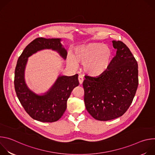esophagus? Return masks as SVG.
I'll use <instances>...</instances> for the list:
<instances>
[{"mask_svg":"<svg viewBox=\"0 0 155 155\" xmlns=\"http://www.w3.org/2000/svg\"><path fill=\"white\" fill-rule=\"evenodd\" d=\"M83 80H84V78L83 77L81 76V75H79L78 76V81H79V83L80 84H81L83 82Z\"/></svg>","mask_w":155,"mask_h":155,"instance_id":"1","label":"esophagus"}]
</instances>
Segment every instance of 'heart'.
Masks as SVG:
<instances>
[{"label":"heart","instance_id":"obj_1","mask_svg":"<svg viewBox=\"0 0 155 155\" xmlns=\"http://www.w3.org/2000/svg\"><path fill=\"white\" fill-rule=\"evenodd\" d=\"M112 59V51L109 47L102 43H91L78 47L69 63L74 68L77 63L84 64V70L88 75L98 76L108 69Z\"/></svg>","mask_w":155,"mask_h":155}]
</instances>
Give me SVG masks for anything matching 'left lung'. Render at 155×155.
<instances>
[{"mask_svg": "<svg viewBox=\"0 0 155 155\" xmlns=\"http://www.w3.org/2000/svg\"><path fill=\"white\" fill-rule=\"evenodd\" d=\"M112 42L117 55L108 70L99 77L86 76L83 83L86 108L99 121L123 115L131 105L139 84L138 64L133 54L123 41Z\"/></svg>", "mask_w": 155, "mask_h": 155, "instance_id": "left-lung-1", "label": "left lung"}]
</instances>
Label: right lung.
<instances>
[{"label": "right lung", "instance_id": "right-lung-1", "mask_svg": "<svg viewBox=\"0 0 155 155\" xmlns=\"http://www.w3.org/2000/svg\"><path fill=\"white\" fill-rule=\"evenodd\" d=\"M59 38L34 39L19 57L15 71L14 84L17 97L27 114L33 119L52 123L59 120L67 108V101L74 88L79 85L78 74L59 77L51 90L45 95L38 96L28 89L24 79L28 58L37 51L52 49L64 59L67 51L62 47Z\"/></svg>", "mask_w": 155, "mask_h": 155}]
</instances>
